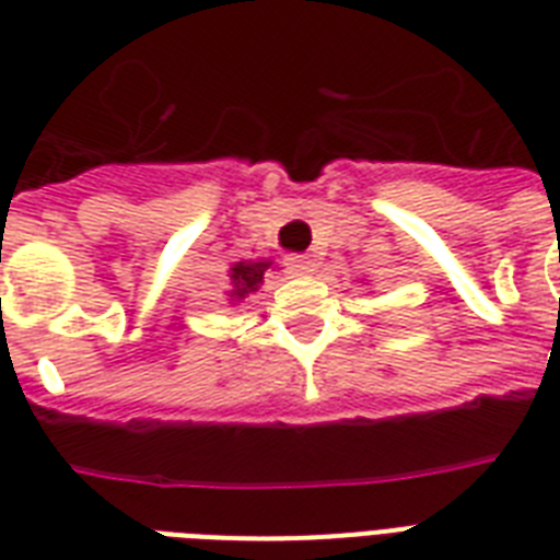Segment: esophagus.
I'll return each mask as SVG.
<instances>
[{"label":"esophagus","instance_id":"esophagus-1","mask_svg":"<svg viewBox=\"0 0 560 560\" xmlns=\"http://www.w3.org/2000/svg\"><path fill=\"white\" fill-rule=\"evenodd\" d=\"M288 270L293 276H311L314 272V258L311 255H288Z\"/></svg>","mask_w":560,"mask_h":560}]
</instances>
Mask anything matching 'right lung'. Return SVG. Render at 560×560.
I'll return each instance as SVG.
<instances>
[{"label": "right lung", "instance_id": "obj_1", "mask_svg": "<svg viewBox=\"0 0 560 560\" xmlns=\"http://www.w3.org/2000/svg\"><path fill=\"white\" fill-rule=\"evenodd\" d=\"M267 270H270V261L232 264V270H229V279H232L229 299H232V302H241L244 296H249L253 290H258V284H264V272Z\"/></svg>", "mask_w": 560, "mask_h": 560}]
</instances>
